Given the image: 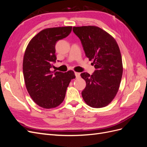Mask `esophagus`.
<instances>
[{
  "label": "esophagus",
  "instance_id": "1",
  "mask_svg": "<svg viewBox=\"0 0 147 147\" xmlns=\"http://www.w3.org/2000/svg\"><path fill=\"white\" fill-rule=\"evenodd\" d=\"M75 76H76L77 78H79L80 77V74L78 73V72H75Z\"/></svg>",
  "mask_w": 147,
  "mask_h": 147
}]
</instances>
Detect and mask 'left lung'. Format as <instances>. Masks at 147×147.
<instances>
[{
  "label": "left lung",
  "mask_w": 147,
  "mask_h": 147,
  "mask_svg": "<svg viewBox=\"0 0 147 147\" xmlns=\"http://www.w3.org/2000/svg\"><path fill=\"white\" fill-rule=\"evenodd\" d=\"M73 31L96 69L91 75H80L86 84L83 99L91 107H104L113 100L121 83L123 68L119 47L112 35L97 26L74 27Z\"/></svg>",
  "instance_id": "1"
}]
</instances>
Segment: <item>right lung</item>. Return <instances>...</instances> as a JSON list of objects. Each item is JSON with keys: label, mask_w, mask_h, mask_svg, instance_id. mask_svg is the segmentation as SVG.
Returning <instances> with one entry per match:
<instances>
[{"label": "right lung", "mask_w": 147, "mask_h": 147, "mask_svg": "<svg viewBox=\"0 0 147 147\" xmlns=\"http://www.w3.org/2000/svg\"><path fill=\"white\" fill-rule=\"evenodd\" d=\"M72 26L47 28L34 36L26 49L23 70L26 89L38 106L52 109L63 102L67 88L75 78L74 72H52L55 63V45L59 40L67 37Z\"/></svg>", "instance_id": "add662e5"}]
</instances>
